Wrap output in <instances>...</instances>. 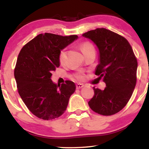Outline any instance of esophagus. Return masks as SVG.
<instances>
[{
	"mask_svg": "<svg viewBox=\"0 0 149 149\" xmlns=\"http://www.w3.org/2000/svg\"><path fill=\"white\" fill-rule=\"evenodd\" d=\"M84 86V85L83 84H81V83H79L76 84V88L77 89H80V88H83Z\"/></svg>",
	"mask_w": 149,
	"mask_h": 149,
	"instance_id": "esophagus-1",
	"label": "esophagus"
}]
</instances>
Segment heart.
<instances>
[{
	"mask_svg": "<svg viewBox=\"0 0 149 149\" xmlns=\"http://www.w3.org/2000/svg\"><path fill=\"white\" fill-rule=\"evenodd\" d=\"M80 49L81 50L82 52L83 53L84 55L86 54H87L88 52H91V51H93V50H95L93 44L89 42H84L82 44H81ZM65 56H66V50H65V49H63L61 50V51H60L59 55V61L60 63H63V61H64ZM75 77L77 79L83 80L84 77V75L83 72H80L75 74Z\"/></svg>",
	"mask_w": 149,
	"mask_h": 149,
	"instance_id": "1",
	"label": "heart"
}]
</instances>
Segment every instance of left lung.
Returning <instances> with one entry per match:
<instances>
[{
  "instance_id": "left-lung-1",
  "label": "left lung",
  "mask_w": 149,
  "mask_h": 149,
  "mask_svg": "<svg viewBox=\"0 0 149 149\" xmlns=\"http://www.w3.org/2000/svg\"><path fill=\"white\" fill-rule=\"evenodd\" d=\"M97 45L99 63L95 75L106 84L104 90L93 88L88 105L93 111L109 116L121 111L129 102L136 83L137 59L128 41L105 28L84 33Z\"/></svg>"
}]
</instances>
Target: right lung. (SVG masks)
Instances as JSON below:
<instances>
[{
  "mask_svg": "<svg viewBox=\"0 0 149 149\" xmlns=\"http://www.w3.org/2000/svg\"><path fill=\"white\" fill-rule=\"evenodd\" d=\"M77 38L40 34L19 53L14 71L18 93L38 118L54 119L67 107L70 97L75 91V83L66 81L61 84H55L51 80L52 72L60 65V51Z\"/></svg>",
  "mask_w": 149,
  "mask_h": 149,
  "instance_id": "right-lung-1",
  "label": "right lung"
}]
</instances>
